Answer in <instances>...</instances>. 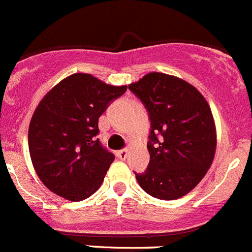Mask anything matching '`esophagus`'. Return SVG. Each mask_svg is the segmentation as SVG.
Instances as JSON below:
<instances>
[{"label": "esophagus", "instance_id": "obj_1", "mask_svg": "<svg viewBox=\"0 0 252 252\" xmlns=\"http://www.w3.org/2000/svg\"><path fill=\"white\" fill-rule=\"evenodd\" d=\"M115 154L119 159H121V160H125V159L127 158V154H128V151H127V149H120V151H116Z\"/></svg>", "mask_w": 252, "mask_h": 252}]
</instances>
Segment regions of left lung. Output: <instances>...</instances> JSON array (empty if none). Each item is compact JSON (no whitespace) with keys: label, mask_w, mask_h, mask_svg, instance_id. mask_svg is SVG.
Segmentation results:
<instances>
[{"label":"left lung","mask_w":252,"mask_h":252,"mask_svg":"<svg viewBox=\"0 0 252 252\" xmlns=\"http://www.w3.org/2000/svg\"><path fill=\"white\" fill-rule=\"evenodd\" d=\"M128 89L151 121L149 164L136 173L139 186L159 200L190 192L210 169L216 153V126L208 103L188 82L152 72Z\"/></svg>","instance_id":"obj_1"}]
</instances>
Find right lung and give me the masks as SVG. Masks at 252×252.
I'll return each instance as SVG.
<instances>
[{
    "label": "right lung",
    "instance_id": "1",
    "mask_svg": "<svg viewBox=\"0 0 252 252\" xmlns=\"http://www.w3.org/2000/svg\"><path fill=\"white\" fill-rule=\"evenodd\" d=\"M126 89L76 73L42 98L29 125L28 143L34 169L50 191L82 201L100 188L115 156L96 138L98 121Z\"/></svg>",
    "mask_w": 252,
    "mask_h": 252
}]
</instances>
